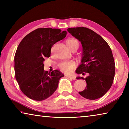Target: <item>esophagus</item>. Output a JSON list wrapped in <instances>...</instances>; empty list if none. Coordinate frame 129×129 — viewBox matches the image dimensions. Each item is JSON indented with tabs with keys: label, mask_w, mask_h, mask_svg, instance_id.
Masks as SVG:
<instances>
[{
	"label": "esophagus",
	"mask_w": 129,
	"mask_h": 129,
	"mask_svg": "<svg viewBox=\"0 0 129 129\" xmlns=\"http://www.w3.org/2000/svg\"><path fill=\"white\" fill-rule=\"evenodd\" d=\"M66 76L67 77H68L69 78H71V79L72 80H76V77H75V76H69V75H66Z\"/></svg>",
	"instance_id": "obj_1"
}]
</instances>
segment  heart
<instances>
[{
	"mask_svg": "<svg viewBox=\"0 0 129 129\" xmlns=\"http://www.w3.org/2000/svg\"><path fill=\"white\" fill-rule=\"evenodd\" d=\"M66 43L69 49L73 47L78 48V46H79V43L75 39L71 38L68 39ZM58 67L62 72L69 73H71L76 67V63L73 61H62L58 63Z\"/></svg>",
	"mask_w": 129,
	"mask_h": 129,
	"instance_id": "obj_1",
	"label": "heart"
}]
</instances>
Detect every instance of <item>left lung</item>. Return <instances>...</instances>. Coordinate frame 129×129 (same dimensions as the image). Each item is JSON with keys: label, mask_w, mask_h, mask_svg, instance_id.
<instances>
[{"label": "left lung", "mask_w": 129, "mask_h": 129, "mask_svg": "<svg viewBox=\"0 0 129 129\" xmlns=\"http://www.w3.org/2000/svg\"><path fill=\"white\" fill-rule=\"evenodd\" d=\"M68 32L79 40L82 47L81 64L76 73L86 78L76 77L86 82V88L80 94L86 99H100L112 85L115 75V63L113 53L106 41L93 30L85 27L69 28Z\"/></svg>", "instance_id": "left-lung-1"}]
</instances>
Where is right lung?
Here are the masks:
<instances>
[{"label":"right lung","instance_id":"right-lung-1","mask_svg":"<svg viewBox=\"0 0 129 129\" xmlns=\"http://www.w3.org/2000/svg\"><path fill=\"white\" fill-rule=\"evenodd\" d=\"M67 31L41 28L26 35L19 44L15 55V78L22 92L29 99L43 101L57 89L61 72L44 71L45 57L51 56L52 47L62 40Z\"/></svg>","mask_w":129,"mask_h":129}]
</instances>
